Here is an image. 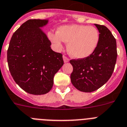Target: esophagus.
I'll list each match as a JSON object with an SVG mask.
<instances>
[{
    "mask_svg": "<svg viewBox=\"0 0 127 127\" xmlns=\"http://www.w3.org/2000/svg\"><path fill=\"white\" fill-rule=\"evenodd\" d=\"M63 60L64 63H67V62L69 61V59L66 56H65V55H63Z\"/></svg>",
    "mask_w": 127,
    "mask_h": 127,
    "instance_id": "34e87169",
    "label": "esophagus"
}]
</instances>
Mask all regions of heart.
Returning a JSON list of instances; mask_svg holds the SVG:
<instances>
[{
	"label": "heart",
	"mask_w": 127,
	"mask_h": 127,
	"mask_svg": "<svg viewBox=\"0 0 127 127\" xmlns=\"http://www.w3.org/2000/svg\"><path fill=\"white\" fill-rule=\"evenodd\" d=\"M48 37L58 50L63 48L64 42H68V52L77 59L89 57L99 42V33L97 28L80 24L61 26L56 32H49Z\"/></svg>",
	"instance_id": "heart-1"
}]
</instances>
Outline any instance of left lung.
<instances>
[{
  "mask_svg": "<svg viewBox=\"0 0 127 127\" xmlns=\"http://www.w3.org/2000/svg\"><path fill=\"white\" fill-rule=\"evenodd\" d=\"M99 32V42L93 54L83 59H72L70 79L72 85L84 92H92L105 85L110 78L117 59L116 40L104 25L95 24Z\"/></svg>",
  "mask_w": 127,
  "mask_h": 127,
  "instance_id": "left-lung-1",
  "label": "left lung"
}]
</instances>
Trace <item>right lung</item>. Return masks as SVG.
I'll return each mask as SVG.
<instances>
[{
    "instance_id": "1",
    "label": "right lung",
    "mask_w": 127,
    "mask_h": 127,
    "mask_svg": "<svg viewBox=\"0 0 127 127\" xmlns=\"http://www.w3.org/2000/svg\"><path fill=\"white\" fill-rule=\"evenodd\" d=\"M48 20L30 19L13 34L7 52L9 72L22 90L45 94L54 85V75L63 65V55L51 49V42L40 30Z\"/></svg>"
}]
</instances>
